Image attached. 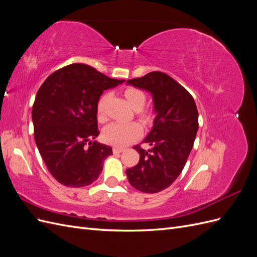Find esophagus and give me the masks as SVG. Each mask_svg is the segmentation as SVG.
I'll return each instance as SVG.
<instances>
[{
    "mask_svg": "<svg viewBox=\"0 0 257 257\" xmlns=\"http://www.w3.org/2000/svg\"><path fill=\"white\" fill-rule=\"evenodd\" d=\"M123 151H124V148H119V147H113V149H112V152H113L114 154L121 153V152H123Z\"/></svg>",
    "mask_w": 257,
    "mask_h": 257,
    "instance_id": "34e87169",
    "label": "esophagus"
}]
</instances>
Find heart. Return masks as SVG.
<instances>
[{
	"mask_svg": "<svg viewBox=\"0 0 257 257\" xmlns=\"http://www.w3.org/2000/svg\"><path fill=\"white\" fill-rule=\"evenodd\" d=\"M124 96L127 99L128 104L134 110L137 111L139 119L144 122H147L150 119V114L147 111L142 110L145 107L147 96L145 93L134 87H128L124 90ZM108 99V94L104 93L100 95L96 102V116L99 122L106 121L105 107ZM142 133V128L135 122L130 123H111L106 126L103 132L104 141L110 145L114 146H124L132 141H134Z\"/></svg>",
	"mask_w": 257,
	"mask_h": 257,
	"instance_id": "1",
	"label": "heart"
}]
</instances>
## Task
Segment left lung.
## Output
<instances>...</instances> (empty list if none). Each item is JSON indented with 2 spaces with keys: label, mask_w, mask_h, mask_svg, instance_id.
<instances>
[{
  "label": "left lung",
  "mask_w": 257,
  "mask_h": 257,
  "mask_svg": "<svg viewBox=\"0 0 257 257\" xmlns=\"http://www.w3.org/2000/svg\"><path fill=\"white\" fill-rule=\"evenodd\" d=\"M128 84L149 91L157 116L144 144L133 148L138 164L126 169L131 185L144 193H158L172 184L188 160L198 130V111L193 96L180 83L162 72H151Z\"/></svg>",
  "instance_id": "obj_1"
}]
</instances>
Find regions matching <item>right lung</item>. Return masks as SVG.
<instances>
[{
  "label": "right lung",
  "mask_w": 257,
  "mask_h": 257,
  "mask_svg": "<svg viewBox=\"0 0 257 257\" xmlns=\"http://www.w3.org/2000/svg\"><path fill=\"white\" fill-rule=\"evenodd\" d=\"M123 81L74 63L52 73L38 89L32 109L34 139L61 184L82 188L97 180L112 148L93 141L99 135L96 102Z\"/></svg>",
  "instance_id": "obj_1"
}]
</instances>
